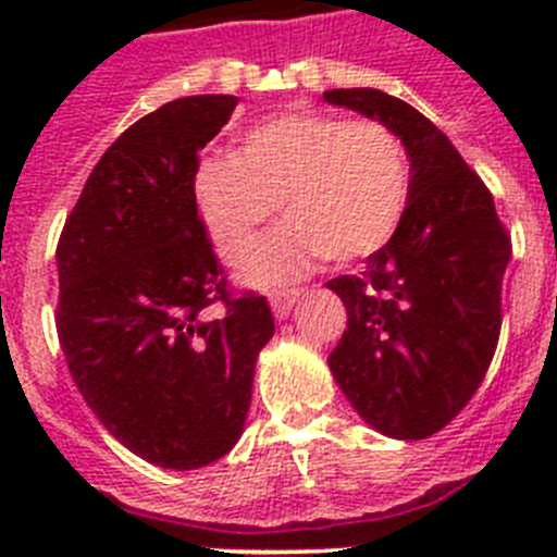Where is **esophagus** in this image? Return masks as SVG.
<instances>
[{"mask_svg": "<svg viewBox=\"0 0 557 557\" xmlns=\"http://www.w3.org/2000/svg\"><path fill=\"white\" fill-rule=\"evenodd\" d=\"M301 295H304V289H287V293L270 295V309H273L275 318H278V321H284V318L293 312L295 301H298Z\"/></svg>", "mask_w": 557, "mask_h": 557, "instance_id": "34e87169", "label": "esophagus"}]
</instances>
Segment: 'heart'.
I'll use <instances>...</instances> for the list:
<instances>
[{
	"label": "heart",
	"instance_id": "heart-1",
	"mask_svg": "<svg viewBox=\"0 0 557 557\" xmlns=\"http://www.w3.org/2000/svg\"><path fill=\"white\" fill-rule=\"evenodd\" d=\"M191 198L220 259L236 264L277 203L288 220L239 268L250 287H287L323 259L354 262L391 243L410 203V161L382 122L298 111L256 122L236 156H206Z\"/></svg>",
	"mask_w": 557,
	"mask_h": 557
}]
</instances>
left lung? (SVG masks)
Here are the masks:
<instances>
[{
  "label": "left lung",
  "mask_w": 557,
  "mask_h": 557,
  "mask_svg": "<svg viewBox=\"0 0 557 557\" xmlns=\"http://www.w3.org/2000/svg\"><path fill=\"white\" fill-rule=\"evenodd\" d=\"M323 100L391 127L410 159V203L391 243L359 275L326 284L348 312L329 368L368 426L421 441L488 371L510 239L491 191L424 113L379 88H332Z\"/></svg>",
  "instance_id": "obj_1"
}]
</instances>
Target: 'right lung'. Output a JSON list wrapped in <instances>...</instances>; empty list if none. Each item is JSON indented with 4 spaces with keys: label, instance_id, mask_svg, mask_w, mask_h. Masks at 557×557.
Returning <instances> with one entry per match:
<instances>
[{
    "label": "right lung",
    "instance_id": "obj_1",
    "mask_svg": "<svg viewBox=\"0 0 557 557\" xmlns=\"http://www.w3.org/2000/svg\"><path fill=\"white\" fill-rule=\"evenodd\" d=\"M239 97L198 95L141 116L88 175L58 243V337L77 391L141 460L172 471L234 449L264 295L234 298L191 198L198 152ZM211 306L224 312L211 319Z\"/></svg>",
    "mask_w": 557,
    "mask_h": 557
}]
</instances>
